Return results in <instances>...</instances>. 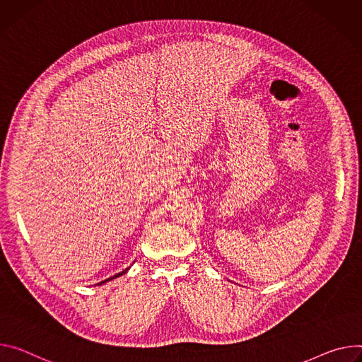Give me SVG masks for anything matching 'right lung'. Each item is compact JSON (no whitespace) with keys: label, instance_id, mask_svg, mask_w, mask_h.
<instances>
[{"label":"right lung","instance_id":"right-lung-1","mask_svg":"<svg viewBox=\"0 0 362 362\" xmlns=\"http://www.w3.org/2000/svg\"><path fill=\"white\" fill-rule=\"evenodd\" d=\"M127 272H128V269H125L124 272H121V273H118V274H115V276H112V277H110V279H107V280H104V281H101V283H98V284H104V283H107V281H110V280H114V279H117V277H119V276L125 274Z\"/></svg>","mask_w":362,"mask_h":362}]
</instances>
